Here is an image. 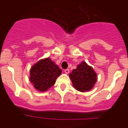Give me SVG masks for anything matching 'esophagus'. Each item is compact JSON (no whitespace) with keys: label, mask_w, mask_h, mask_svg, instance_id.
Instances as JSON below:
<instances>
[{"label":"esophagus","mask_w":128,"mask_h":128,"mask_svg":"<svg viewBox=\"0 0 128 128\" xmlns=\"http://www.w3.org/2000/svg\"><path fill=\"white\" fill-rule=\"evenodd\" d=\"M64 72H65L66 74H69V69H65V70H64Z\"/></svg>","instance_id":"34e87169"}]
</instances>
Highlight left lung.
<instances>
[{"label":"left lung","mask_w":128,"mask_h":128,"mask_svg":"<svg viewBox=\"0 0 128 128\" xmlns=\"http://www.w3.org/2000/svg\"><path fill=\"white\" fill-rule=\"evenodd\" d=\"M74 87L82 92L89 91L97 80V75L92 67L83 61L69 74Z\"/></svg>","instance_id":"8db88e82"}]
</instances>
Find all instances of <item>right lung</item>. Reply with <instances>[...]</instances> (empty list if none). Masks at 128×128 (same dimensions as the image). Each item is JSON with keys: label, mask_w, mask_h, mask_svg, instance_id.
I'll use <instances>...</instances> for the list:
<instances>
[{"label": "right lung", "mask_w": 128, "mask_h": 128, "mask_svg": "<svg viewBox=\"0 0 128 128\" xmlns=\"http://www.w3.org/2000/svg\"><path fill=\"white\" fill-rule=\"evenodd\" d=\"M61 73V69L50 58H45L32 67L30 81L37 90L45 92L54 84Z\"/></svg>", "instance_id": "add662e5"}]
</instances>
